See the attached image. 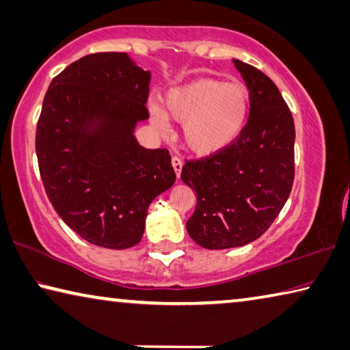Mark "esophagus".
<instances>
[{"label":"esophagus","instance_id":"esophagus-1","mask_svg":"<svg viewBox=\"0 0 350 350\" xmlns=\"http://www.w3.org/2000/svg\"><path fill=\"white\" fill-rule=\"evenodd\" d=\"M171 163H173V168H174V171H176V176H177V179H179L180 177V171H182V160L179 159V157H174L171 159Z\"/></svg>","mask_w":350,"mask_h":350}]
</instances>
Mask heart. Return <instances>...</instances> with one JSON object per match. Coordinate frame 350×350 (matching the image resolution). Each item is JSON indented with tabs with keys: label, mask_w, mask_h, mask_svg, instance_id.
<instances>
[{
	"label": "heart",
	"mask_w": 350,
	"mask_h": 350,
	"mask_svg": "<svg viewBox=\"0 0 350 350\" xmlns=\"http://www.w3.org/2000/svg\"><path fill=\"white\" fill-rule=\"evenodd\" d=\"M163 113L184 123L182 135L193 152L212 155L241 135L249 113V92L240 82L201 77L171 88L163 99ZM152 123L165 129L159 109H152Z\"/></svg>",
	"instance_id": "1"
}]
</instances>
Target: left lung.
I'll list each match as a JSON object with an SVG mask.
<instances>
[{
	"mask_svg": "<svg viewBox=\"0 0 350 350\" xmlns=\"http://www.w3.org/2000/svg\"><path fill=\"white\" fill-rule=\"evenodd\" d=\"M249 90V118L223 151L185 160L180 179L196 191L188 235L205 249L245 246L280 213L295 180V121L279 88L262 71L234 59Z\"/></svg>",
	"mask_w": 350,
	"mask_h": 350,
	"instance_id": "8db88e82",
	"label": "left lung"
}]
</instances>
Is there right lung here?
Segmentation results:
<instances>
[{"label": "right lung", "instance_id": "add662e5", "mask_svg": "<svg viewBox=\"0 0 350 350\" xmlns=\"http://www.w3.org/2000/svg\"><path fill=\"white\" fill-rule=\"evenodd\" d=\"M151 73L126 53H96L54 77L37 123L36 152L49 202L92 245L140 243L149 204L173 187L168 149L134 137L148 120Z\"/></svg>", "mask_w": 350, "mask_h": 350}]
</instances>
